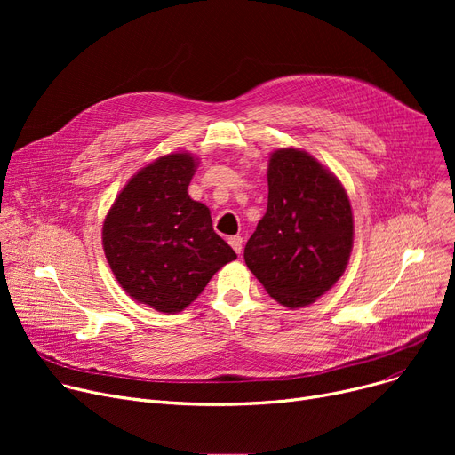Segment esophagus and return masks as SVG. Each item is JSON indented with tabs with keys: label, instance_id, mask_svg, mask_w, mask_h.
Returning <instances> with one entry per match:
<instances>
[{
	"label": "esophagus",
	"instance_id": "obj_1",
	"mask_svg": "<svg viewBox=\"0 0 455 455\" xmlns=\"http://www.w3.org/2000/svg\"><path fill=\"white\" fill-rule=\"evenodd\" d=\"M228 243L235 251V254H242V249H243V237L242 235H230Z\"/></svg>",
	"mask_w": 455,
	"mask_h": 455
}]
</instances>
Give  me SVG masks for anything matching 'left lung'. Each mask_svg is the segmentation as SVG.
Wrapping results in <instances>:
<instances>
[{
    "mask_svg": "<svg viewBox=\"0 0 455 455\" xmlns=\"http://www.w3.org/2000/svg\"><path fill=\"white\" fill-rule=\"evenodd\" d=\"M267 212L245 245V264L285 307L315 302L348 264L354 218L347 191L306 151L269 156Z\"/></svg>",
    "mask_w": 455,
    "mask_h": 455,
    "instance_id": "obj_1",
    "label": "left lung"
}]
</instances>
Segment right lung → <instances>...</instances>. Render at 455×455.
<instances>
[{
    "label": "right lung",
    "mask_w": 455,
    "mask_h": 455,
    "mask_svg": "<svg viewBox=\"0 0 455 455\" xmlns=\"http://www.w3.org/2000/svg\"><path fill=\"white\" fill-rule=\"evenodd\" d=\"M197 164L191 153L151 162L119 191L103 223L116 280L131 299L162 314L182 312L237 258L213 232L208 206L188 196Z\"/></svg>",
    "instance_id": "1"
}]
</instances>
